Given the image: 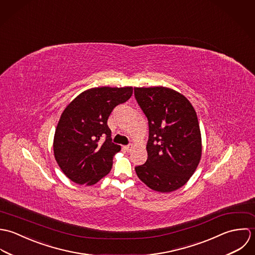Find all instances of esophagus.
Listing matches in <instances>:
<instances>
[{
	"instance_id": "obj_1",
	"label": "esophagus",
	"mask_w": 255,
	"mask_h": 255,
	"mask_svg": "<svg viewBox=\"0 0 255 255\" xmlns=\"http://www.w3.org/2000/svg\"><path fill=\"white\" fill-rule=\"evenodd\" d=\"M123 149L126 151V152H131L132 149H133V146L132 145H128V146H124Z\"/></svg>"
}]
</instances>
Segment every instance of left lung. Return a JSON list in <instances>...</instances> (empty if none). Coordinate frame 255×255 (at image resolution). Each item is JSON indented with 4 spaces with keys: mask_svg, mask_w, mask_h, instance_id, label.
<instances>
[{
    "mask_svg": "<svg viewBox=\"0 0 255 255\" xmlns=\"http://www.w3.org/2000/svg\"><path fill=\"white\" fill-rule=\"evenodd\" d=\"M134 95L149 121L148 159L135 167L136 173L154 191H174L189 180L201 159L196 111L183 95L169 88H134Z\"/></svg>",
    "mask_w": 255,
    "mask_h": 255,
    "instance_id": "left-lung-1",
    "label": "left lung"
}]
</instances>
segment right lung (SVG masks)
Here are the masks:
<instances>
[{
    "label": "right lung",
    "instance_id": "add662e5",
    "mask_svg": "<svg viewBox=\"0 0 255 255\" xmlns=\"http://www.w3.org/2000/svg\"><path fill=\"white\" fill-rule=\"evenodd\" d=\"M132 94V87L93 88L64 109L55 130L53 151L58 165L73 182L94 185L109 173L121 147L111 142L107 119L113 108Z\"/></svg>",
    "mask_w": 255,
    "mask_h": 255
}]
</instances>
